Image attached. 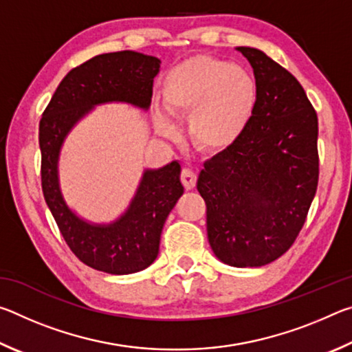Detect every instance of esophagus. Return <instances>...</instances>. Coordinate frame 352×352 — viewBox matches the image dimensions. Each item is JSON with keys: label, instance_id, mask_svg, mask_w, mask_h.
<instances>
[{"label": "esophagus", "instance_id": "1", "mask_svg": "<svg viewBox=\"0 0 352 352\" xmlns=\"http://www.w3.org/2000/svg\"><path fill=\"white\" fill-rule=\"evenodd\" d=\"M180 180H182V184L184 186V189L189 190L195 186V183H197V177H195L192 170L184 168L180 174Z\"/></svg>", "mask_w": 352, "mask_h": 352}]
</instances>
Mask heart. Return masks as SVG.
Here are the masks:
<instances>
[{"mask_svg":"<svg viewBox=\"0 0 352 352\" xmlns=\"http://www.w3.org/2000/svg\"><path fill=\"white\" fill-rule=\"evenodd\" d=\"M163 105L174 118L188 119V135L201 152L220 153L245 132L258 104V83L247 69L212 56H194L166 74ZM155 126L172 138L175 127L163 115Z\"/></svg>","mask_w":352,"mask_h":352,"instance_id":"1","label":"heart"}]
</instances>
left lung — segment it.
<instances>
[{
    "label": "left lung",
    "instance_id": "1",
    "mask_svg": "<svg viewBox=\"0 0 352 352\" xmlns=\"http://www.w3.org/2000/svg\"><path fill=\"white\" fill-rule=\"evenodd\" d=\"M253 67L258 104L236 144L204 164L208 241L233 267H261L294 245L317 192L318 118L305 88L281 65L239 46Z\"/></svg>",
    "mask_w": 352,
    "mask_h": 352
}]
</instances>
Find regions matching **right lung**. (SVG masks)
I'll use <instances>...</instances> for the list:
<instances>
[{
	"label": "right lung",
	"mask_w": 352,
	"mask_h": 352,
	"mask_svg": "<svg viewBox=\"0 0 352 352\" xmlns=\"http://www.w3.org/2000/svg\"><path fill=\"white\" fill-rule=\"evenodd\" d=\"M158 71L157 57L133 51L93 57L63 77L40 119V172L46 205L77 259L111 275L144 270L158 256L166 219L183 194L180 164L172 162L158 170H146L129 211L113 225L93 226L65 205L57 180L58 151L69 129L93 105L124 100L147 109Z\"/></svg>",
	"instance_id": "obj_1"
}]
</instances>
